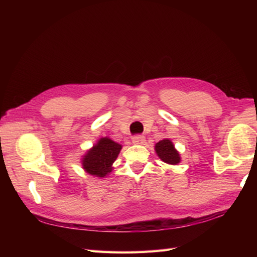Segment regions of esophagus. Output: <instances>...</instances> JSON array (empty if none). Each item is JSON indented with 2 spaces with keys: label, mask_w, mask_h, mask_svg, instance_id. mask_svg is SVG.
<instances>
[{
  "label": "esophagus",
  "mask_w": 257,
  "mask_h": 257,
  "mask_svg": "<svg viewBox=\"0 0 257 257\" xmlns=\"http://www.w3.org/2000/svg\"><path fill=\"white\" fill-rule=\"evenodd\" d=\"M132 142L136 145H144L146 142V138L143 135H135L132 137Z\"/></svg>",
  "instance_id": "obj_1"
}]
</instances>
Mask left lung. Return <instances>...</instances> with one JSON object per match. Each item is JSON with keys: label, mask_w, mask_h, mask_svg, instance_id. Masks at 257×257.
I'll list each match as a JSON object with an SVG mask.
<instances>
[{"label": "left lung", "mask_w": 257, "mask_h": 257, "mask_svg": "<svg viewBox=\"0 0 257 257\" xmlns=\"http://www.w3.org/2000/svg\"><path fill=\"white\" fill-rule=\"evenodd\" d=\"M155 151H157L159 158L167 164L176 165L180 162V155L169 139H163V141L159 142L155 145Z\"/></svg>", "instance_id": "8db88e82"}]
</instances>
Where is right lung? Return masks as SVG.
<instances>
[{"instance_id":"right-lung-1","label":"right lung","mask_w":257,"mask_h":257,"mask_svg":"<svg viewBox=\"0 0 257 257\" xmlns=\"http://www.w3.org/2000/svg\"><path fill=\"white\" fill-rule=\"evenodd\" d=\"M121 148V145L109 138H100L99 142L83 157V169L90 175L105 177L112 170L111 165L119 155Z\"/></svg>"}]
</instances>
